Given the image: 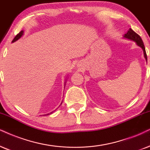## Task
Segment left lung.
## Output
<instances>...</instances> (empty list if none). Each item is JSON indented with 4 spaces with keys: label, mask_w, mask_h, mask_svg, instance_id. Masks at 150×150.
<instances>
[{
    "label": "left lung",
    "mask_w": 150,
    "mask_h": 150,
    "mask_svg": "<svg viewBox=\"0 0 150 150\" xmlns=\"http://www.w3.org/2000/svg\"><path fill=\"white\" fill-rule=\"evenodd\" d=\"M123 37L126 38V39H129V40L135 41L138 46L141 47V48L143 49V53H144V57H145L146 62L147 61V54H146V51L145 48V45H144V43L143 42V40L138 34H136L134 30H132L131 28L128 30V32L126 34H125V35L123 36Z\"/></svg>",
    "instance_id": "obj_1"
}]
</instances>
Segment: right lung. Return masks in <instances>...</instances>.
Wrapping results in <instances>:
<instances>
[{"instance_id":"obj_1","label":"right lung","mask_w":150,"mask_h":150,"mask_svg":"<svg viewBox=\"0 0 150 150\" xmlns=\"http://www.w3.org/2000/svg\"><path fill=\"white\" fill-rule=\"evenodd\" d=\"M23 33H24L23 30H21V31L20 33H18V35H17L16 36V37H15L14 38V39H13V40H12V43H14V42H15V41H16L18 40V39H19L20 38L22 37L23 35ZM62 104H61V105H62ZM54 111H55V110H54ZM52 112H53V111H52ZM52 112H51V113H48V114H47V115L51 114V113H52Z\"/></svg>"}]
</instances>
